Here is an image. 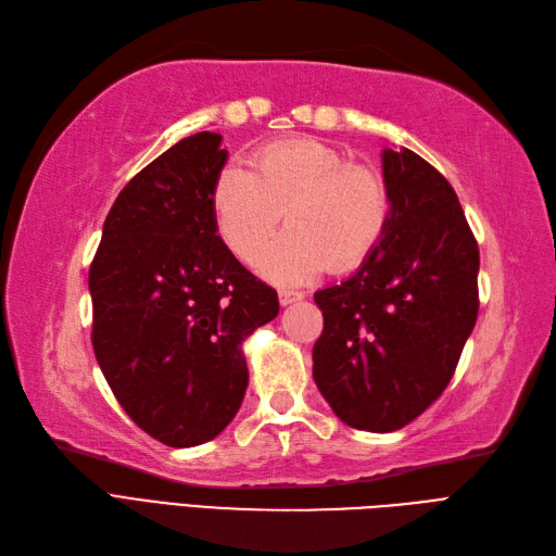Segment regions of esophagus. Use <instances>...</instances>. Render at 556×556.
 Masks as SVG:
<instances>
[{"instance_id": "34e87169", "label": "esophagus", "mask_w": 556, "mask_h": 556, "mask_svg": "<svg viewBox=\"0 0 556 556\" xmlns=\"http://www.w3.org/2000/svg\"><path fill=\"white\" fill-rule=\"evenodd\" d=\"M304 298V293H300V291H293V289H279V302L283 304H293V302H298V300H302Z\"/></svg>"}]
</instances>
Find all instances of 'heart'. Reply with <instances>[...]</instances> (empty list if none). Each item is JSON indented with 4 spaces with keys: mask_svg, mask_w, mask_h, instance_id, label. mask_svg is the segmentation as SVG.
<instances>
[{
    "mask_svg": "<svg viewBox=\"0 0 556 556\" xmlns=\"http://www.w3.org/2000/svg\"><path fill=\"white\" fill-rule=\"evenodd\" d=\"M383 175L349 164L344 152L316 138L267 142L249 170L226 166L212 189L219 238L242 263H256L281 219L289 228L267 249L261 273L275 281H307L361 265L390 219Z\"/></svg>",
    "mask_w": 556,
    "mask_h": 556,
    "instance_id": "1",
    "label": "heart"
}]
</instances>
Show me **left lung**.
Wrapping results in <instances>:
<instances>
[{
  "instance_id": "8db88e82",
  "label": "left lung",
  "mask_w": 556,
  "mask_h": 556,
  "mask_svg": "<svg viewBox=\"0 0 556 556\" xmlns=\"http://www.w3.org/2000/svg\"><path fill=\"white\" fill-rule=\"evenodd\" d=\"M390 219L361 270L316 291L314 381L337 418L395 432L451 383L478 316V242L451 182L422 156L383 150Z\"/></svg>"
}]
</instances>
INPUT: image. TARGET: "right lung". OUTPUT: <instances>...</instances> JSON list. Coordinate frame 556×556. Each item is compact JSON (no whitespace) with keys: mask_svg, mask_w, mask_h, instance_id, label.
Wrapping results in <instances>:
<instances>
[{"mask_svg":"<svg viewBox=\"0 0 556 556\" xmlns=\"http://www.w3.org/2000/svg\"><path fill=\"white\" fill-rule=\"evenodd\" d=\"M226 159L210 131L156 156L119 191L89 267L97 363L127 416L170 447L212 441L236 418L242 342L279 314L277 291L217 236Z\"/></svg>","mask_w":556,"mask_h":556,"instance_id":"1","label":"right lung"}]
</instances>
